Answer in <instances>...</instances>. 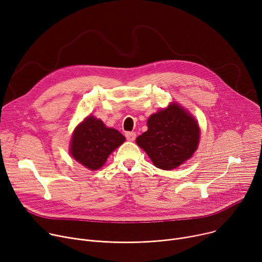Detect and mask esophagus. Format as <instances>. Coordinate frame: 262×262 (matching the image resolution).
I'll return each instance as SVG.
<instances>
[{
	"mask_svg": "<svg viewBox=\"0 0 262 262\" xmlns=\"http://www.w3.org/2000/svg\"><path fill=\"white\" fill-rule=\"evenodd\" d=\"M126 138L130 142H134L135 138H136V133L135 132H126Z\"/></svg>",
	"mask_w": 262,
	"mask_h": 262,
	"instance_id": "esophagus-1",
	"label": "esophagus"
}]
</instances>
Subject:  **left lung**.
Returning a JSON list of instances; mask_svg holds the SVG:
<instances>
[{"label":"left lung","mask_w":262,"mask_h":262,"mask_svg":"<svg viewBox=\"0 0 262 262\" xmlns=\"http://www.w3.org/2000/svg\"><path fill=\"white\" fill-rule=\"evenodd\" d=\"M148 130L136 138L152 163L159 169L172 170L191 158L199 143L195 118L176 104L152 114Z\"/></svg>","instance_id":"8db88e82"}]
</instances>
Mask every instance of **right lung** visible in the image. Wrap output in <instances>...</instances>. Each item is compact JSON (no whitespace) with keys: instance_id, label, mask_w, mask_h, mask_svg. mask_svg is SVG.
<instances>
[{"instance_id":"right-lung-1","label":"right lung","mask_w":262,"mask_h":262,"mask_svg":"<svg viewBox=\"0 0 262 262\" xmlns=\"http://www.w3.org/2000/svg\"><path fill=\"white\" fill-rule=\"evenodd\" d=\"M125 139L122 133L107 128L100 119L88 116L76 127L72 135L70 153L86 168L97 170Z\"/></svg>"}]
</instances>
